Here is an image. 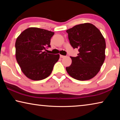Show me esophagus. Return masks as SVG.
I'll list each match as a JSON object with an SVG mask.
<instances>
[{
  "label": "esophagus",
  "instance_id": "esophagus-1",
  "mask_svg": "<svg viewBox=\"0 0 120 120\" xmlns=\"http://www.w3.org/2000/svg\"><path fill=\"white\" fill-rule=\"evenodd\" d=\"M60 58H65V57H66V56H62V55H60Z\"/></svg>",
  "mask_w": 120,
  "mask_h": 120
}]
</instances>
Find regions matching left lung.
<instances>
[{
  "label": "left lung",
  "mask_w": 120,
  "mask_h": 120,
  "mask_svg": "<svg viewBox=\"0 0 120 120\" xmlns=\"http://www.w3.org/2000/svg\"><path fill=\"white\" fill-rule=\"evenodd\" d=\"M70 43L79 53L72 57L71 64L66 67L75 79L87 80L98 74L105 59V40L101 31L91 23L75 25L66 31Z\"/></svg>",
  "instance_id": "obj_1"
}]
</instances>
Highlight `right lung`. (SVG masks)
<instances>
[{"label":"right lung","mask_w":120,"mask_h":120,"mask_svg":"<svg viewBox=\"0 0 120 120\" xmlns=\"http://www.w3.org/2000/svg\"><path fill=\"white\" fill-rule=\"evenodd\" d=\"M54 33L37 27H29L18 36L15 42V55L23 74L33 80H41L51 74L59 54L47 53Z\"/></svg>","instance_id":"1"}]
</instances>
